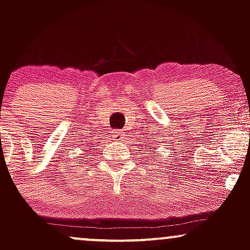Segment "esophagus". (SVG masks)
Here are the masks:
<instances>
[{"label": "esophagus", "mask_w": 250, "mask_h": 250, "mask_svg": "<svg viewBox=\"0 0 250 250\" xmlns=\"http://www.w3.org/2000/svg\"><path fill=\"white\" fill-rule=\"evenodd\" d=\"M111 136H113V140H115V141H121L125 134H123L122 130H114L111 133Z\"/></svg>", "instance_id": "34e87169"}]
</instances>
